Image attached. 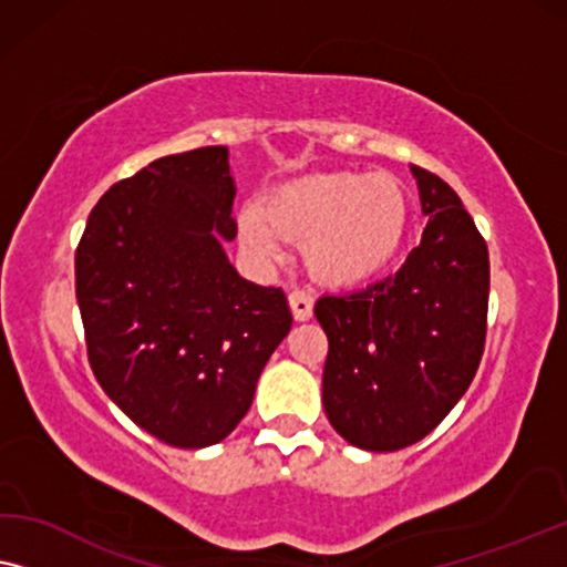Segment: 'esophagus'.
Here are the masks:
<instances>
[{"instance_id":"esophagus-1","label":"esophagus","mask_w":567,"mask_h":567,"mask_svg":"<svg viewBox=\"0 0 567 567\" xmlns=\"http://www.w3.org/2000/svg\"><path fill=\"white\" fill-rule=\"evenodd\" d=\"M287 300H290L295 321H308V318L313 316V295L308 290H292Z\"/></svg>"}]
</instances>
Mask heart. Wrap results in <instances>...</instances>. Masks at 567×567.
<instances>
[{
    "instance_id": "b5f03b06",
    "label": "heart",
    "mask_w": 567,
    "mask_h": 567,
    "mask_svg": "<svg viewBox=\"0 0 567 567\" xmlns=\"http://www.w3.org/2000/svg\"><path fill=\"white\" fill-rule=\"evenodd\" d=\"M409 226V195L390 174L321 172L277 185L259 210L241 215V236L259 257H280L282 241H302L308 272L352 285L378 275Z\"/></svg>"
}]
</instances>
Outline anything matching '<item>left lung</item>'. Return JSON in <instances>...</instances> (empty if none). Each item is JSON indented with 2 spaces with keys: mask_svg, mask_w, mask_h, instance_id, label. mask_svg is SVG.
Masks as SVG:
<instances>
[{
  "mask_svg": "<svg viewBox=\"0 0 567 567\" xmlns=\"http://www.w3.org/2000/svg\"><path fill=\"white\" fill-rule=\"evenodd\" d=\"M429 223L398 272L323 295V409L349 444L395 452L442 424L473 382L488 331V246L457 193L413 166Z\"/></svg>",
  "mask_w": 567,
  "mask_h": 567,
  "instance_id": "8db88e82",
  "label": "left lung"
}]
</instances>
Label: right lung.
<instances>
[{"mask_svg": "<svg viewBox=\"0 0 567 567\" xmlns=\"http://www.w3.org/2000/svg\"><path fill=\"white\" fill-rule=\"evenodd\" d=\"M226 146L164 156L115 182L76 246L86 357L133 424L179 450L218 444L292 326L282 287L230 267Z\"/></svg>", "mask_w": 567, "mask_h": 567, "instance_id": "right-lung-1", "label": "right lung"}]
</instances>
